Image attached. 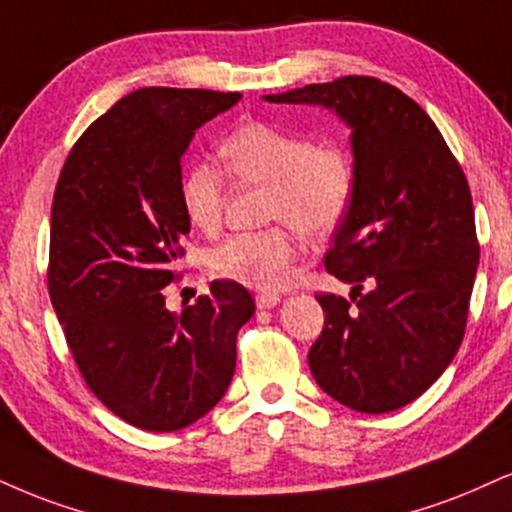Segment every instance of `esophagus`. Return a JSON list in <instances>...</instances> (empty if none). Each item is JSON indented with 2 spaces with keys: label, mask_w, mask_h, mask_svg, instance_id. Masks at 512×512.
Listing matches in <instances>:
<instances>
[{
  "label": "esophagus",
  "mask_w": 512,
  "mask_h": 512,
  "mask_svg": "<svg viewBox=\"0 0 512 512\" xmlns=\"http://www.w3.org/2000/svg\"><path fill=\"white\" fill-rule=\"evenodd\" d=\"M277 304H280V294H275V292H263L256 296L258 308H275Z\"/></svg>",
  "instance_id": "esophagus-1"
}]
</instances>
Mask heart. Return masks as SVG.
Listing matches in <instances>:
<instances>
[{
	"label": "heart",
	"instance_id": "b5f03b06",
	"mask_svg": "<svg viewBox=\"0 0 512 512\" xmlns=\"http://www.w3.org/2000/svg\"><path fill=\"white\" fill-rule=\"evenodd\" d=\"M225 166L237 178L268 185V230L237 232L218 244L206 266L220 280L273 292L287 285L301 239L293 227L323 237L342 223L356 194V166L337 142H313L296 130L266 121L239 123L220 144ZM180 206L201 232H216L223 220L225 175L199 161L180 180Z\"/></svg>",
	"mask_w": 512,
	"mask_h": 512
}]
</instances>
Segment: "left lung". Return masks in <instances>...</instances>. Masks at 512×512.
<instances>
[{"label": "left lung", "instance_id": "obj_1", "mask_svg": "<svg viewBox=\"0 0 512 512\" xmlns=\"http://www.w3.org/2000/svg\"><path fill=\"white\" fill-rule=\"evenodd\" d=\"M263 99L325 106L351 128L356 194L325 268L351 285L354 306L315 296L325 311L308 351L315 382L358 413L406 406L449 368L468 323L479 244L463 168L389 82L346 75Z\"/></svg>", "mask_w": 512, "mask_h": 512}]
</instances>
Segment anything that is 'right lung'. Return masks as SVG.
Returning a JSON list of instances; mask_svg holds the SVG:
<instances>
[{"mask_svg": "<svg viewBox=\"0 0 512 512\" xmlns=\"http://www.w3.org/2000/svg\"><path fill=\"white\" fill-rule=\"evenodd\" d=\"M242 94L142 87L82 132L56 182L49 299L92 394L147 432L192 425L235 375L237 332L256 311L230 280L180 313L163 287L185 254L182 156Z\"/></svg>", "mask_w": 512, "mask_h": 512, "instance_id": "obj_1", "label": "right lung"}]
</instances>
